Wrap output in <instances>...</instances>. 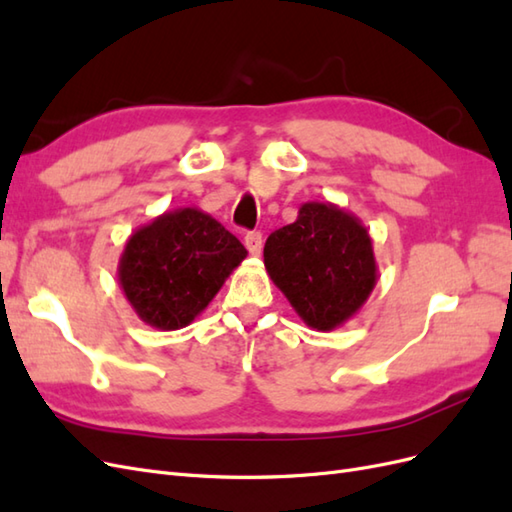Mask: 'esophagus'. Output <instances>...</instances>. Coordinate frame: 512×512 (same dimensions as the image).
<instances>
[{
    "label": "esophagus",
    "mask_w": 512,
    "mask_h": 512,
    "mask_svg": "<svg viewBox=\"0 0 512 512\" xmlns=\"http://www.w3.org/2000/svg\"><path fill=\"white\" fill-rule=\"evenodd\" d=\"M243 243H245V247H247V252L258 256L260 250H262V232H258V230L247 232V235L243 237Z\"/></svg>",
    "instance_id": "esophagus-1"
}]
</instances>
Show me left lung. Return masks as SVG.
I'll return each mask as SVG.
<instances>
[{"instance_id": "obj_1", "label": "left lung", "mask_w": 512, "mask_h": 512, "mask_svg": "<svg viewBox=\"0 0 512 512\" xmlns=\"http://www.w3.org/2000/svg\"><path fill=\"white\" fill-rule=\"evenodd\" d=\"M265 267L307 327L331 331L359 312L376 286L367 228L335 205L305 203L265 243Z\"/></svg>"}]
</instances>
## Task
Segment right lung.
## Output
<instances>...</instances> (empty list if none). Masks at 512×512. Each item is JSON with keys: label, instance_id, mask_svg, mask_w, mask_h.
I'll list each match as a JSON object with an SVG mask.
<instances>
[{"label": "right lung", "instance_id": "1", "mask_svg": "<svg viewBox=\"0 0 512 512\" xmlns=\"http://www.w3.org/2000/svg\"><path fill=\"white\" fill-rule=\"evenodd\" d=\"M245 256L218 220L185 207L134 232L119 260V284L138 318L175 331L203 312Z\"/></svg>", "mask_w": 512, "mask_h": 512}]
</instances>
